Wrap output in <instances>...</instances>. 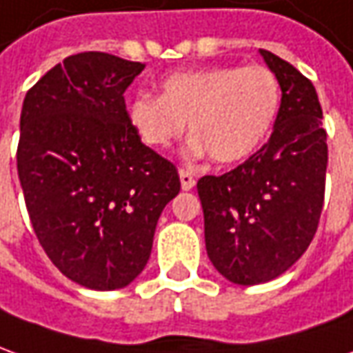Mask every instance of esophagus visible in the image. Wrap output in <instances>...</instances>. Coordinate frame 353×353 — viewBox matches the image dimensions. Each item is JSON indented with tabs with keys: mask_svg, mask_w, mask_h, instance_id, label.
Instances as JSON below:
<instances>
[{
	"mask_svg": "<svg viewBox=\"0 0 353 353\" xmlns=\"http://www.w3.org/2000/svg\"><path fill=\"white\" fill-rule=\"evenodd\" d=\"M179 181H181V189L183 191H191L195 187V177L187 170H179Z\"/></svg>",
	"mask_w": 353,
	"mask_h": 353,
	"instance_id": "obj_1",
	"label": "esophagus"
}]
</instances>
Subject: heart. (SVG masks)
I'll return each instance as SVG.
<instances>
[{
	"mask_svg": "<svg viewBox=\"0 0 353 353\" xmlns=\"http://www.w3.org/2000/svg\"><path fill=\"white\" fill-rule=\"evenodd\" d=\"M162 96L137 94L127 119L150 148H168L185 131L193 158L218 164L251 157L267 139L280 108L276 75L263 65H218L177 71L162 81Z\"/></svg>",
	"mask_w": 353,
	"mask_h": 353,
	"instance_id": "b5f03b06",
	"label": "heart"
}]
</instances>
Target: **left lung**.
<instances>
[{
	"label": "left lung",
	"instance_id": "1",
	"mask_svg": "<svg viewBox=\"0 0 353 353\" xmlns=\"http://www.w3.org/2000/svg\"><path fill=\"white\" fill-rule=\"evenodd\" d=\"M259 54L282 90L272 135L236 170L196 183L208 259L239 286L270 282L305 253L323 210L328 162L313 83L267 50Z\"/></svg>",
	"mask_w": 353,
	"mask_h": 353
}]
</instances>
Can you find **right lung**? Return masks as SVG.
Instances as JSON below:
<instances>
[{"instance_id": "1", "label": "right lung", "mask_w": 353, "mask_h": 353, "mask_svg": "<svg viewBox=\"0 0 353 353\" xmlns=\"http://www.w3.org/2000/svg\"><path fill=\"white\" fill-rule=\"evenodd\" d=\"M145 69L104 52L52 67L25 96L17 172L46 255L88 290L129 286L158 218L179 193L176 166L141 143L127 86Z\"/></svg>"}]
</instances>
